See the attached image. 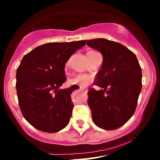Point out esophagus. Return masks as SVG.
I'll return each instance as SVG.
<instances>
[{"instance_id": "esophagus-1", "label": "esophagus", "mask_w": 160, "mask_h": 160, "mask_svg": "<svg viewBox=\"0 0 160 160\" xmlns=\"http://www.w3.org/2000/svg\"><path fill=\"white\" fill-rule=\"evenodd\" d=\"M80 91H85V92H88V89H86V88H83V87H80Z\"/></svg>"}]
</instances>
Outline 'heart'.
<instances>
[{
	"mask_svg": "<svg viewBox=\"0 0 160 160\" xmlns=\"http://www.w3.org/2000/svg\"><path fill=\"white\" fill-rule=\"evenodd\" d=\"M92 81V77L91 76L88 75V74H78L76 77H74L73 78L69 80V83L71 84H76L79 85L80 87H85L88 86V85L91 83V82Z\"/></svg>",
	"mask_w": 160,
	"mask_h": 160,
	"instance_id": "obj_1",
	"label": "heart"
}]
</instances>
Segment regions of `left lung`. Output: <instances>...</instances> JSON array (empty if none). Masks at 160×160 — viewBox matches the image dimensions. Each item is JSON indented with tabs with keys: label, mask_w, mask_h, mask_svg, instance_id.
I'll use <instances>...</instances> for the list:
<instances>
[{
	"label": "left lung",
	"mask_w": 160,
	"mask_h": 160,
	"mask_svg": "<svg viewBox=\"0 0 160 160\" xmlns=\"http://www.w3.org/2000/svg\"><path fill=\"white\" fill-rule=\"evenodd\" d=\"M87 44L103 57L94 83L102 89L88 91L93 121L102 129H117L131 119L136 109L142 87V68L136 55L121 44L98 38L87 41Z\"/></svg>",
	"instance_id": "1"
}]
</instances>
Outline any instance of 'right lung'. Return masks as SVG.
Listing matches in <instances>:
<instances>
[{
    "label": "right lung",
    "mask_w": 160,
    "mask_h": 160,
    "mask_svg": "<svg viewBox=\"0 0 160 160\" xmlns=\"http://www.w3.org/2000/svg\"><path fill=\"white\" fill-rule=\"evenodd\" d=\"M85 41L48 43L36 48L22 59L16 72V91L25 119L37 129L55 133L68 125L73 103L71 94L78 86L66 89L65 66Z\"/></svg>",
    "instance_id": "right-lung-1"
}]
</instances>
